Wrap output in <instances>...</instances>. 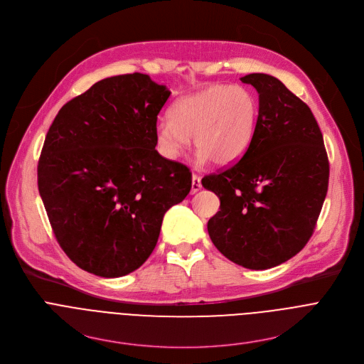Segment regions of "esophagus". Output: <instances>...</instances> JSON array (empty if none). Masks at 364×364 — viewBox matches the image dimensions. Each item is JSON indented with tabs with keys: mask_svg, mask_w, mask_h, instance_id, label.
<instances>
[{
	"mask_svg": "<svg viewBox=\"0 0 364 364\" xmlns=\"http://www.w3.org/2000/svg\"><path fill=\"white\" fill-rule=\"evenodd\" d=\"M201 188V177L197 174H193L191 177V194H196Z\"/></svg>",
	"mask_w": 364,
	"mask_h": 364,
	"instance_id": "34e87169",
	"label": "esophagus"
}]
</instances>
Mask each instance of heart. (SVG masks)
I'll return each mask as SVG.
<instances>
[{
  "instance_id": "obj_1",
  "label": "heart",
  "mask_w": 364,
  "mask_h": 364,
  "mask_svg": "<svg viewBox=\"0 0 364 364\" xmlns=\"http://www.w3.org/2000/svg\"><path fill=\"white\" fill-rule=\"evenodd\" d=\"M259 117L255 95L233 85H212L183 96L154 129L155 148L163 159L174 161L190 146L193 136L198 160L229 166L249 149Z\"/></svg>"
}]
</instances>
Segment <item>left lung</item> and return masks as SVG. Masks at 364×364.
<instances>
[{
    "mask_svg": "<svg viewBox=\"0 0 364 364\" xmlns=\"http://www.w3.org/2000/svg\"><path fill=\"white\" fill-rule=\"evenodd\" d=\"M240 80L259 93L256 131L239 161L201 180L220 198L207 230L232 262L269 269L295 256L313 236L330 164L306 103L271 75L250 73Z\"/></svg>",
    "mask_w": 364,
    "mask_h": 364,
    "instance_id": "obj_1",
    "label": "left lung"
}]
</instances>
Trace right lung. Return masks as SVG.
Returning a JSON list of instances; mask_svg holds the SVG:
<instances>
[{
  "instance_id": "add662e5",
  "label": "right lung",
  "mask_w": 364,
  "mask_h": 364,
  "mask_svg": "<svg viewBox=\"0 0 364 364\" xmlns=\"http://www.w3.org/2000/svg\"><path fill=\"white\" fill-rule=\"evenodd\" d=\"M171 92L148 75L107 77L62 107L37 167L51 229L80 269L118 278L157 245L191 173L155 149L157 117Z\"/></svg>"
}]
</instances>
